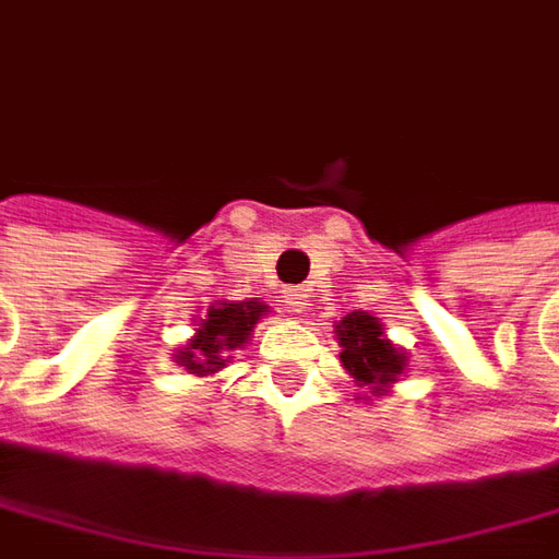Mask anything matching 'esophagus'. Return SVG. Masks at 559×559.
<instances>
[{
	"label": "esophagus",
	"instance_id": "34e87169",
	"mask_svg": "<svg viewBox=\"0 0 559 559\" xmlns=\"http://www.w3.org/2000/svg\"><path fill=\"white\" fill-rule=\"evenodd\" d=\"M281 306H284V312H290V316H304L306 309H309V297H306L300 287H290V290H284Z\"/></svg>",
	"mask_w": 559,
	"mask_h": 559
}]
</instances>
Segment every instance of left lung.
<instances>
[{"label":"left lung","instance_id":"8db88e82","mask_svg":"<svg viewBox=\"0 0 559 559\" xmlns=\"http://www.w3.org/2000/svg\"><path fill=\"white\" fill-rule=\"evenodd\" d=\"M334 337L341 344L344 372L356 381V388H362V394H356V401L388 397L391 388L406 376L409 356L384 334V325L376 316L347 312L334 325Z\"/></svg>","mask_w":559,"mask_h":559}]
</instances>
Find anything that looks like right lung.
<instances>
[{
	"label": "right lung",
	"instance_id": "obj_1",
	"mask_svg": "<svg viewBox=\"0 0 559 559\" xmlns=\"http://www.w3.org/2000/svg\"><path fill=\"white\" fill-rule=\"evenodd\" d=\"M262 316H269V306L262 300H218L197 319L193 337H187V344L171 353V359L183 366L187 376H215L231 362L234 350L250 344Z\"/></svg>",
	"mask_w": 559,
	"mask_h": 559
}]
</instances>
